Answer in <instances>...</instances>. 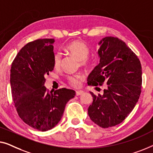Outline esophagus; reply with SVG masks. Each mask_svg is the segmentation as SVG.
Returning a JSON list of instances; mask_svg holds the SVG:
<instances>
[{"instance_id": "1", "label": "esophagus", "mask_w": 153, "mask_h": 153, "mask_svg": "<svg viewBox=\"0 0 153 153\" xmlns=\"http://www.w3.org/2000/svg\"><path fill=\"white\" fill-rule=\"evenodd\" d=\"M84 93L83 91H82V90H79V91H77L76 93V96H79V95H82Z\"/></svg>"}]
</instances>
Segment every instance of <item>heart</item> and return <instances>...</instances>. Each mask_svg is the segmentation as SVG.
<instances>
[{
  "mask_svg": "<svg viewBox=\"0 0 153 153\" xmlns=\"http://www.w3.org/2000/svg\"><path fill=\"white\" fill-rule=\"evenodd\" d=\"M66 51L80 61L82 66H90L92 65V61L88 58L90 50L89 46L85 42L80 40H76L69 43L65 47ZM61 63V55L59 53H56L53 57V64L55 68H58ZM83 76L81 74H76L67 77L68 83L74 87H78L80 82L82 80Z\"/></svg>",
  "mask_w": 153,
  "mask_h": 153,
  "instance_id": "heart-1",
  "label": "heart"
}]
</instances>
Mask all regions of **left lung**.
<instances>
[{"mask_svg": "<svg viewBox=\"0 0 153 153\" xmlns=\"http://www.w3.org/2000/svg\"><path fill=\"white\" fill-rule=\"evenodd\" d=\"M100 63L89 75V85L106 83L103 94L93 96L90 119L101 128L122 123L133 110L141 92L142 70L137 55L120 39L106 36L98 43Z\"/></svg>", "mask_w": 153, "mask_h": 153, "instance_id": "1", "label": "left lung"}]
</instances>
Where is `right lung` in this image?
Wrapping results in <instances>:
<instances>
[{
  "mask_svg": "<svg viewBox=\"0 0 153 153\" xmlns=\"http://www.w3.org/2000/svg\"><path fill=\"white\" fill-rule=\"evenodd\" d=\"M54 39H39L19 51L10 70L14 107L21 119L39 131L51 130L63 116L66 104L76 95L62 88L48 93L46 77L54 68Z\"/></svg>",
  "mask_w": 153,
  "mask_h": 153,
  "instance_id": "add662e5",
  "label": "right lung"
}]
</instances>
